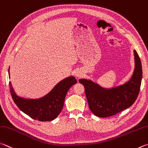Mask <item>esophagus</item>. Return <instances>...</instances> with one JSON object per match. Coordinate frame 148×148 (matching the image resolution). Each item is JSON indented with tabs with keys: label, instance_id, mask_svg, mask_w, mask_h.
<instances>
[{
	"label": "esophagus",
	"instance_id": "34e87169",
	"mask_svg": "<svg viewBox=\"0 0 148 148\" xmlns=\"http://www.w3.org/2000/svg\"><path fill=\"white\" fill-rule=\"evenodd\" d=\"M83 72L81 70H77V71L75 72V76L77 77H81L83 76Z\"/></svg>",
	"mask_w": 148,
	"mask_h": 148
}]
</instances>
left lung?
<instances>
[{"label":"left lung","mask_w":148,"mask_h":148,"mask_svg":"<svg viewBox=\"0 0 148 148\" xmlns=\"http://www.w3.org/2000/svg\"><path fill=\"white\" fill-rule=\"evenodd\" d=\"M135 69L131 79L124 84L111 88L101 87L89 79H80L84 86L88 107L98 117H109L129 108L137 98L142 77V64L134 50Z\"/></svg>","instance_id":"8db88e82"}]
</instances>
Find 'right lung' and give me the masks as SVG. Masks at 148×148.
I'll list each match as a JSON object with an SVG mask.
<instances>
[{"instance_id":"add662e5","label":"right lung","mask_w":148,"mask_h":148,"mask_svg":"<svg viewBox=\"0 0 148 148\" xmlns=\"http://www.w3.org/2000/svg\"><path fill=\"white\" fill-rule=\"evenodd\" d=\"M76 83L77 80L74 76L66 77L59 82L47 95L38 99L19 97L15 94L10 82L9 85L12 97L21 111L32 119L46 122L52 121L58 117L63 109L67 92Z\"/></svg>"}]
</instances>
